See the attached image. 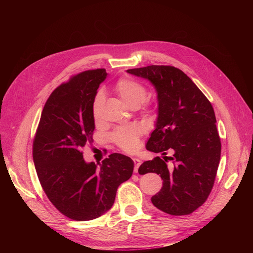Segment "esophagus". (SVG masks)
<instances>
[{
  "instance_id": "esophagus-1",
  "label": "esophagus",
  "mask_w": 253,
  "mask_h": 253,
  "mask_svg": "<svg viewBox=\"0 0 253 253\" xmlns=\"http://www.w3.org/2000/svg\"><path fill=\"white\" fill-rule=\"evenodd\" d=\"M133 161H134V172L136 173V172H138V168H139V166L141 165V160L140 159H138V158H133Z\"/></svg>"
}]
</instances>
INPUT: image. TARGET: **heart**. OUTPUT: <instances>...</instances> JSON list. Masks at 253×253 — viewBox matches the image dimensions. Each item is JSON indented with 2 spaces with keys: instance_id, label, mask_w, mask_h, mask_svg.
Listing matches in <instances>:
<instances>
[{
  "instance_id": "1",
  "label": "heart",
  "mask_w": 253,
  "mask_h": 253,
  "mask_svg": "<svg viewBox=\"0 0 253 253\" xmlns=\"http://www.w3.org/2000/svg\"><path fill=\"white\" fill-rule=\"evenodd\" d=\"M114 90L122 102L131 109L139 108L147 98L146 87L129 77L119 79ZM103 103L104 95L102 92H98L92 104V115L95 121H98L100 118ZM139 137L140 130L135 126L121 127L111 134V139L115 142L116 145L126 152H134L137 149Z\"/></svg>"
}]
</instances>
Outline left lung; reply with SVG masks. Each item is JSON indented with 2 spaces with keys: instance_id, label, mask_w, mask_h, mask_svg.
<instances>
[{
  "instance_id": "8db88e82",
  "label": "left lung",
  "mask_w": 253,
  "mask_h": 253,
  "mask_svg": "<svg viewBox=\"0 0 253 253\" xmlns=\"http://www.w3.org/2000/svg\"><path fill=\"white\" fill-rule=\"evenodd\" d=\"M129 74L147 79L157 92L158 117L146 149L162 153L139 167L140 174L157 173L161 190L152 196L155 207L171 215H187L208 198L217 173L221 142L213 107L180 69L151 65L129 69ZM173 150L172 158L165 155ZM172 160L168 167L167 159Z\"/></svg>"
}]
</instances>
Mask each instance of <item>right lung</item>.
Instances as JSON below:
<instances>
[{"label": "right lung", "mask_w": 253, "mask_h": 253, "mask_svg": "<svg viewBox=\"0 0 253 253\" xmlns=\"http://www.w3.org/2000/svg\"><path fill=\"white\" fill-rule=\"evenodd\" d=\"M106 77L105 69L88 70L57 87L44 106L33 142L42 188L62 214L76 221L98 218L109 210L119 185L133 173V160L120 153L101 164L83 158L82 148L93 142V100Z\"/></svg>", "instance_id": "obj_1"}]
</instances>
